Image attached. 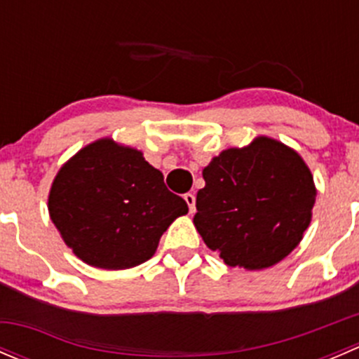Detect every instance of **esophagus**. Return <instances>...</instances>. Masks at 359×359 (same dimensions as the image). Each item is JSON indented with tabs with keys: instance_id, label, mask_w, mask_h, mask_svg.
<instances>
[{
	"instance_id": "34e87169",
	"label": "esophagus",
	"mask_w": 359,
	"mask_h": 359,
	"mask_svg": "<svg viewBox=\"0 0 359 359\" xmlns=\"http://www.w3.org/2000/svg\"><path fill=\"white\" fill-rule=\"evenodd\" d=\"M184 200H186L187 206H189V212H191V213L196 212V198H194V194H193V193L184 194Z\"/></svg>"
}]
</instances>
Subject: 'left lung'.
<instances>
[{
	"instance_id": "left-lung-1",
	"label": "left lung",
	"mask_w": 359,
	"mask_h": 359,
	"mask_svg": "<svg viewBox=\"0 0 359 359\" xmlns=\"http://www.w3.org/2000/svg\"><path fill=\"white\" fill-rule=\"evenodd\" d=\"M194 226L233 267L255 271L283 260L313 217L316 187L299 153L269 137L222 151L203 170Z\"/></svg>"
}]
</instances>
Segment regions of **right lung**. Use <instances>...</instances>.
<instances>
[{"label":"right lung","instance_id":"1","mask_svg":"<svg viewBox=\"0 0 359 359\" xmlns=\"http://www.w3.org/2000/svg\"><path fill=\"white\" fill-rule=\"evenodd\" d=\"M187 210L140 151L112 139L78 151L59 170L48 196L50 219L64 243L88 266L109 271L149 260L163 233Z\"/></svg>","mask_w":359,"mask_h":359}]
</instances>
